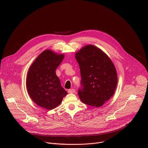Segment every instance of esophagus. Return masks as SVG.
I'll return each mask as SVG.
<instances>
[{
  "label": "esophagus",
  "instance_id": "1",
  "mask_svg": "<svg viewBox=\"0 0 148 148\" xmlns=\"http://www.w3.org/2000/svg\"><path fill=\"white\" fill-rule=\"evenodd\" d=\"M75 90L74 89H69L68 90V92L70 94H72V93H74L75 92Z\"/></svg>",
  "mask_w": 148,
  "mask_h": 148
}]
</instances>
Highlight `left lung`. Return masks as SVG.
Wrapping results in <instances>:
<instances>
[{
  "label": "left lung",
  "instance_id": "1",
  "mask_svg": "<svg viewBox=\"0 0 148 148\" xmlns=\"http://www.w3.org/2000/svg\"><path fill=\"white\" fill-rule=\"evenodd\" d=\"M81 77L78 95L81 101L99 107L113 95L118 78L115 67L108 56L99 48L87 45L75 54Z\"/></svg>",
  "mask_w": 148,
  "mask_h": 148
}]
</instances>
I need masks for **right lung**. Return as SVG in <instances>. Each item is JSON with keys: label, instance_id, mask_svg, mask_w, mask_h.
I'll use <instances>...</instances> for the list:
<instances>
[{"label": "right lung", "instance_id": "right-lung-1", "mask_svg": "<svg viewBox=\"0 0 148 148\" xmlns=\"http://www.w3.org/2000/svg\"><path fill=\"white\" fill-rule=\"evenodd\" d=\"M64 57V54L46 50L37 57L29 70L27 90L32 99L40 107L53 110L67 94L56 74Z\"/></svg>", "mask_w": 148, "mask_h": 148}]
</instances>
